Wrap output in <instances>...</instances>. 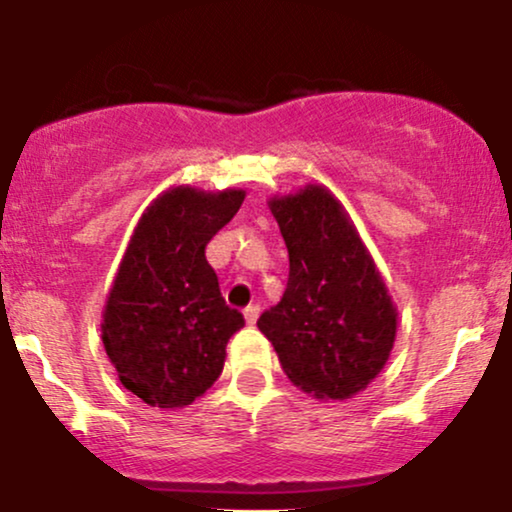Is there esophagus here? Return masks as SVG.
<instances>
[{"mask_svg":"<svg viewBox=\"0 0 512 512\" xmlns=\"http://www.w3.org/2000/svg\"><path fill=\"white\" fill-rule=\"evenodd\" d=\"M243 315H245V322H248V325H255L257 317H260V305H257V303H250L248 308L243 310Z\"/></svg>","mask_w":512,"mask_h":512,"instance_id":"esophagus-1","label":"esophagus"}]
</instances>
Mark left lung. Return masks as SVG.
Instances as JSON below:
<instances>
[{
    "label": "left lung",
    "mask_w": 512,
    "mask_h": 512,
    "mask_svg": "<svg viewBox=\"0 0 512 512\" xmlns=\"http://www.w3.org/2000/svg\"><path fill=\"white\" fill-rule=\"evenodd\" d=\"M289 250V284L257 327L289 380L317 399H349L383 370L397 308L342 204L322 185L269 199Z\"/></svg>",
    "instance_id": "1"
}]
</instances>
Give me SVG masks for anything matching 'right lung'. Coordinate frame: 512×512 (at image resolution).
Returning <instances> with one entry per match:
<instances>
[{"mask_svg": "<svg viewBox=\"0 0 512 512\" xmlns=\"http://www.w3.org/2000/svg\"><path fill=\"white\" fill-rule=\"evenodd\" d=\"M245 190L173 187L129 240L103 313L117 378L151 407H187L221 375L228 339L245 325L228 308L207 243L236 216Z\"/></svg>", "mask_w": 512, "mask_h": 512, "instance_id": "add662e5", "label": "right lung"}]
</instances>
